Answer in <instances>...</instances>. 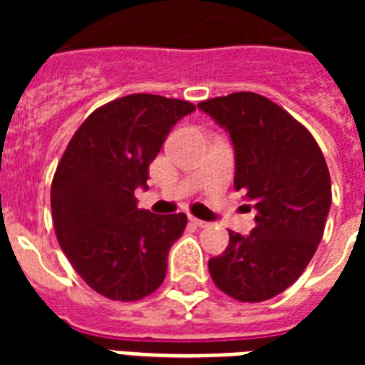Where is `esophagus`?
Segmentation results:
<instances>
[{"instance_id":"1","label":"esophagus","mask_w":365,"mask_h":365,"mask_svg":"<svg viewBox=\"0 0 365 365\" xmlns=\"http://www.w3.org/2000/svg\"><path fill=\"white\" fill-rule=\"evenodd\" d=\"M189 222L193 223L195 227H208V222H202V220H199V217L195 216H189Z\"/></svg>"}]
</instances>
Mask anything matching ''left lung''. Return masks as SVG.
I'll return each instance as SVG.
<instances>
[{
  "mask_svg": "<svg viewBox=\"0 0 365 365\" xmlns=\"http://www.w3.org/2000/svg\"><path fill=\"white\" fill-rule=\"evenodd\" d=\"M199 108L227 128L235 145V187L255 202L248 237L229 231V246L208 261L223 294L259 303L292 286L322 239L331 180L312 134L288 111L255 93H233Z\"/></svg>",
  "mask_w": 365,
  "mask_h": 365,
  "instance_id": "obj_1",
  "label": "left lung"
}]
</instances>
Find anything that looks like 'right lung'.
Wrapping results in <instances>:
<instances>
[{
  "label": "right lung",
  "mask_w": 365,
  "mask_h": 365,
  "mask_svg": "<svg viewBox=\"0 0 365 365\" xmlns=\"http://www.w3.org/2000/svg\"><path fill=\"white\" fill-rule=\"evenodd\" d=\"M195 110L185 100L128 94L100 106L68 143L51 185L60 248L85 282L113 301L153 294L187 216L138 208L149 165L168 132Z\"/></svg>",
  "instance_id": "add662e5"
}]
</instances>
